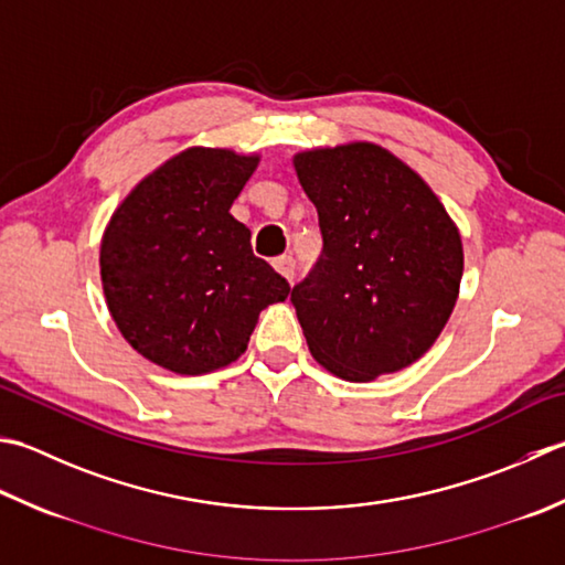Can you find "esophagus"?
<instances>
[{
  "label": "esophagus",
  "instance_id": "obj_1",
  "mask_svg": "<svg viewBox=\"0 0 565 565\" xmlns=\"http://www.w3.org/2000/svg\"><path fill=\"white\" fill-rule=\"evenodd\" d=\"M274 269L276 271H279L281 276H284V279H294V271H296V262L291 259V257H286V254H284V257H276L274 259Z\"/></svg>",
  "mask_w": 565,
  "mask_h": 565
}]
</instances>
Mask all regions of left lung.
Listing matches in <instances>:
<instances>
[{"instance_id": "left-lung-1", "label": "left lung", "mask_w": 565, "mask_h": 565, "mask_svg": "<svg viewBox=\"0 0 565 565\" xmlns=\"http://www.w3.org/2000/svg\"><path fill=\"white\" fill-rule=\"evenodd\" d=\"M318 210L323 254L291 301L308 350L345 382L399 372L444 333L462 279V239L412 166L374 141L294 153Z\"/></svg>"}]
</instances>
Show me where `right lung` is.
Returning a JSON list of instances; mask_svg holds the SVG:
<instances>
[{
    "instance_id": "add662e5",
    "label": "right lung",
    "mask_w": 565,
    "mask_h": 565,
    "mask_svg": "<svg viewBox=\"0 0 565 565\" xmlns=\"http://www.w3.org/2000/svg\"><path fill=\"white\" fill-rule=\"evenodd\" d=\"M259 159L220 147L173 153L131 188L103 232L109 316L141 358L173 374L227 367L264 308L291 294L230 213Z\"/></svg>"
}]
</instances>
